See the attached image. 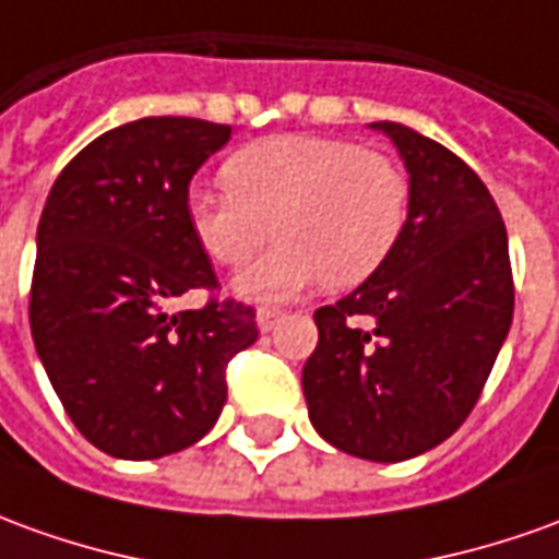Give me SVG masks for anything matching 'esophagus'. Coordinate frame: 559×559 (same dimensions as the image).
Instances as JSON below:
<instances>
[{
  "mask_svg": "<svg viewBox=\"0 0 559 559\" xmlns=\"http://www.w3.org/2000/svg\"><path fill=\"white\" fill-rule=\"evenodd\" d=\"M284 318V311L278 308H260L257 311V326H260V333H269V330H275V323Z\"/></svg>",
  "mask_w": 559,
  "mask_h": 559,
  "instance_id": "esophagus-1",
  "label": "esophagus"
}]
</instances>
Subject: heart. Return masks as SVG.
Instances as JSON below:
<instances>
[{"label": "heart", "instance_id": "obj_1", "mask_svg": "<svg viewBox=\"0 0 559 559\" xmlns=\"http://www.w3.org/2000/svg\"><path fill=\"white\" fill-rule=\"evenodd\" d=\"M229 187H193L187 221L217 263L241 269L253 299H290L320 278L354 287L396 248L408 221V175L384 151L330 135H272L236 151Z\"/></svg>", "mask_w": 559, "mask_h": 559}]
</instances>
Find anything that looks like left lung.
<instances>
[{"instance_id":"obj_1","label":"left lung","mask_w":559,"mask_h":559,"mask_svg":"<svg viewBox=\"0 0 559 559\" xmlns=\"http://www.w3.org/2000/svg\"><path fill=\"white\" fill-rule=\"evenodd\" d=\"M372 130L388 132L408 169V221L357 290L314 311L302 393L333 448L400 463L469 417L509 335L514 281L506 224L481 178L412 127Z\"/></svg>"}]
</instances>
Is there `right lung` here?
Listing matches in <instances>:
<instances>
[{"label":"right lung","mask_w":559,"mask_h":559,"mask_svg":"<svg viewBox=\"0 0 559 559\" xmlns=\"http://www.w3.org/2000/svg\"><path fill=\"white\" fill-rule=\"evenodd\" d=\"M229 132L142 117L93 139L50 187L29 326L66 415L105 454L157 460L197 444L224 412L226 366L260 335L236 299L171 311L187 290L217 287L187 197Z\"/></svg>","instance_id":"1"}]
</instances>
